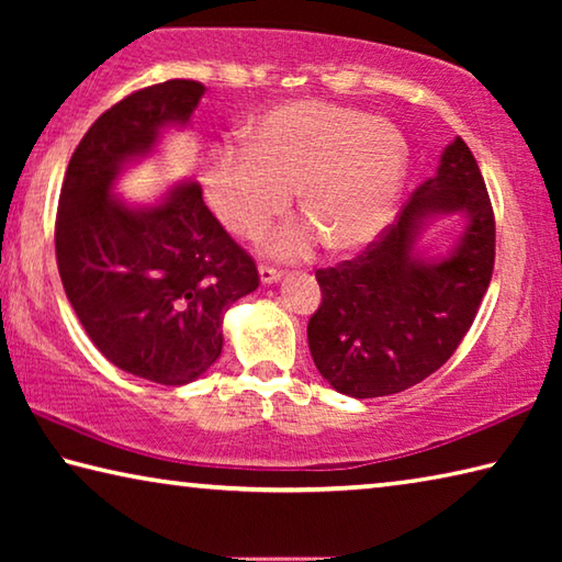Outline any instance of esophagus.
<instances>
[{
	"instance_id": "obj_1",
	"label": "esophagus",
	"mask_w": 562,
	"mask_h": 562,
	"mask_svg": "<svg viewBox=\"0 0 562 562\" xmlns=\"http://www.w3.org/2000/svg\"><path fill=\"white\" fill-rule=\"evenodd\" d=\"M282 280V272L274 270V268H268V265H260V282L262 284H274Z\"/></svg>"
}]
</instances>
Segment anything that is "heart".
Wrapping results in <instances>:
<instances>
[{
    "label": "heart",
    "mask_w": 562,
    "mask_h": 562,
    "mask_svg": "<svg viewBox=\"0 0 562 562\" xmlns=\"http://www.w3.org/2000/svg\"><path fill=\"white\" fill-rule=\"evenodd\" d=\"M243 140L245 148L221 146L207 158L205 195L227 231L252 237L288 213L297 188L307 217L265 240L274 258H304L319 243L335 252L364 250L394 221L412 166L396 123L300 99L262 111Z\"/></svg>",
    "instance_id": "obj_1"
}]
</instances>
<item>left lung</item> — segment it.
<instances>
[{"label":"left lung","instance_id":"obj_1","mask_svg":"<svg viewBox=\"0 0 562 562\" xmlns=\"http://www.w3.org/2000/svg\"><path fill=\"white\" fill-rule=\"evenodd\" d=\"M461 214L446 256L420 250L425 227ZM496 260V223L471 148L456 136L436 176L412 193L382 240L317 270L322 304L307 339L319 374L355 398L398 394L446 364L473 325Z\"/></svg>","mask_w":562,"mask_h":562}]
</instances>
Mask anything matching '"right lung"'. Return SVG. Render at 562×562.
<instances>
[{"instance_id":"1","label":"right lung","mask_w":562,"mask_h":562,"mask_svg":"<svg viewBox=\"0 0 562 562\" xmlns=\"http://www.w3.org/2000/svg\"><path fill=\"white\" fill-rule=\"evenodd\" d=\"M203 93L201 81L170 79L101 113L74 150L56 213V265L89 339L123 372L166 386L215 364L225 312L260 284L195 180L148 205L113 195L168 128L188 126Z\"/></svg>"}]
</instances>
